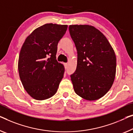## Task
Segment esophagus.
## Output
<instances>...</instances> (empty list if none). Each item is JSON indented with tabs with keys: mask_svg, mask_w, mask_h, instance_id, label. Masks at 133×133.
I'll use <instances>...</instances> for the list:
<instances>
[{
	"mask_svg": "<svg viewBox=\"0 0 133 133\" xmlns=\"http://www.w3.org/2000/svg\"><path fill=\"white\" fill-rule=\"evenodd\" d=\"M64 68L65 69H67L68 64H67V63H64Z\"/></svg>",
	"mask_w": 133,
	"mask_h": 133,
	"instance_id": "34e87169",
	"label": "esophagus"
}]
</instances>
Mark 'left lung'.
I'll list each match as a JSON object with an SVG mask.
<instances>
[{"label":"left lung","instance_id":"obj_1","mask_svg":"<svg viewBox=\"0 0 133 133\" xmlns=\"http://www.w3.org/2000/svg\"><path fill=\"white\" fill-rule=\"evenodd\" d=\"M69 30L78 52L76 71L70 75L75 92L85 100H98L108 92L115 78L114 49L91 25H70Z\"/></svg>","mask_w":133,"mask_h":133}]
</instances>
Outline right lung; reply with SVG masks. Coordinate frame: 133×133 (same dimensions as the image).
<instances>
[{
	"label": "right lung",
	"instance_id": "add662e5",
	"mask_svg": "<svg viewBox=\"0 0 133 133\" xmlns=\"http://www.w3.org/2000/svg\"><path fill=\"white\" fill-rule=\"evenodd\" d=\"M67 25L46 24L35 29L25 39L18 60L19 78L24 88L37 100L57 92L64 67L56 60L57 45L66 33Z\"/></svg>",
	"mask_w": 133,
	"mask_h": 133
}]
</instances>
